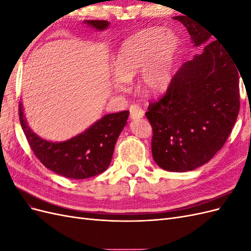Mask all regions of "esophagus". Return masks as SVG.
I'll list each match as a JSON object with an SVG mask.
<instances>
[{
    "label": "esophagus",
    "mask_w": 251,
    "mask_h": 251,
    "mask_svg": "<svg viewBox=\"0 0 251 251\" xmlns=\"http://www.w3.org/2000/svg\"><path fill=\"white\" fill-rule=\"evenodd\" d=\"M144 115V111L137 104H132L130 107V116L132 119L141 118Z\"/></svg>",
    "instance_id": "esophagus-1"
}]
</instances>
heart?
Segmentation results:
<instances>
[{"mask_svg":"<svg viewBox=\"0 0 251 251\" xmlns=\"http://www.w3.org/2000/svg\"><path fill=\"white\" fill-rule=\"evenodd\" d=\"M179 39L163 28H151L127 39L113 62V86L124 91L139 71L140 89L149 95L162 93L172 81Z\"/></svg>","mask_w":251,"mask_h":251,"instance_id":"obj_1","label":"heart"}]
</instances>
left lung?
<instances>
[{"instance_id": "8db88e82", "label": "left lung", "mask_w": 251, "mask_h": 251, "mask_svg": "<svg viewBox=\"0 0 251 251\" xmlns=\"http://www.w3.org/2000/svg\"><path fill=\"white\" fill-rule=\"evenodd\" d=\"M175 20L186 27L195 46L210 39L194 21ZM239 73L221 42L212 41L179 68L160 100L150 102L151 154L161 169L193 171L222 149L240 111Z\"/></svg>"}]
</instances>
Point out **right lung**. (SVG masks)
Masks as SVG:
<instances>
[{
    "label": "right lung",
    "instance_id": "add662e5",
    "mask_svg": "<svg viewBox=\"0 0 251 251\" xmlns=\"http://www.w3.org/2000/svg\"><path fill=\"white\" fill-rule=\"evenodd\" d=\"M86 24L103 30L108 21H85ZM128 111L108 114L83 133L64 142H50L34 134L27 126L19 104V116L23 131L37 159L60 176L71 179H87L103 173L111 163L119 134L126 125Z\"/></svg>",
    "mask_w": 251,
    "mask_h": 251
}]
</instances>
